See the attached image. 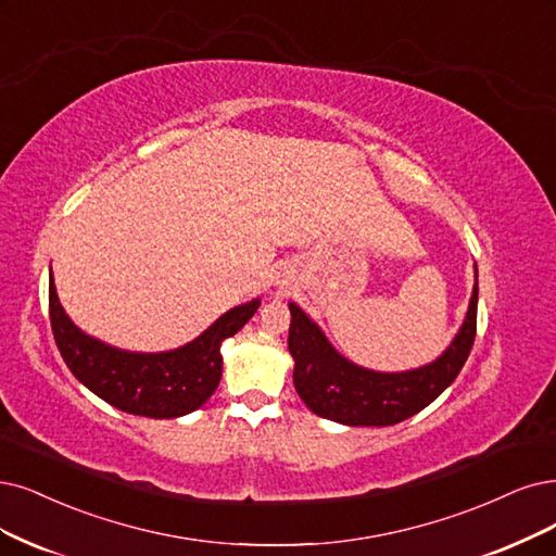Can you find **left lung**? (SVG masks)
<instances>
[{"label": "left lung", "instance_id": "8db88e82", "mask_svg": "<svg viewBox=\"0 0 556 556\" xmlns=\"http://www.w3.org/2000/svg\"><path fill=\"white\" fill-rule=\"evenodd\" d=\"M477 267V265H475ZM479 281L456 339L426 366L401 374L362 368L339 355L320 327L295 302L289 304L293 382L314 415L345 426H394L433 403L460 374L477 337Z\"/></svg>", "mask_w": 556, "mask_h": 556}]
</instances>
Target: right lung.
Instances as JSON below:
<instances>
[{
  "mask_svg": "<svg viewBox=\"0 0 556 556\" xmlns=\"http://www.w3.org/2000/svg\"><path fill=\"white\" fill-rule=\"evenodd\" d=\"M258 304L256 298L233 306L176 351L128 353L81 332L61 306L50 275L52 334L71 374L123 413L151 419L190 415L215 394L222 378L219 345L256 314Z\"/></svg>",
  "mask_w": 556,
  "mask_h": 556,
  "instance_id": "right-lung-1",
  "label": "right lung"
}]
</instances>
